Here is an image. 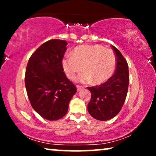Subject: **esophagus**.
<instances>
[{
	"instance_id": "1",
	"label": "esophagus",
	"mask_w": 156,
	"mask_h": 156,
	"mask_svg": "<svg viewBox=\"0 0 156 156\" xmlns=\"http://www.w3.org/2000/svg\"><path fill=\"white\" fill-rule=\"evenodd\" d=\"M76 89H77V91H79L80 90H81V89H82L83 87H82V86H79V85H76Z\"/></svg>"
}]
</instances>
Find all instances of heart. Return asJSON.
<instances>
[{
  "label": "heart",
  "mask_w": 156,
  "mask_h": 156,
  "mask_svg": "<svg viewBox=\"0 0 156 156\" xmlns=\"http://www.w3.org/2000/svg\"><path fill=\"white\" fill-rule=\"evenodd\" d=\"M68 78L72 79L82 69L84 72L75 78L78 82L94 84L107 81L116 66V57L113 50L99 44L82 45L74 49L72 55H67L62 62Z\"/></svg>",
  "instance_id": "obj_1"
}]
</instances>
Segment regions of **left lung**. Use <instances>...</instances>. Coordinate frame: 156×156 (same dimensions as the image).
<instances>
[{
  "label": "left lung",
  "instance_id": "left-lung-1",
  "mask_svg": "<svg viewBox=\"0 0 156 156\" xmlns=\"http://www.w3.org/2000/svg\"><path fill=\"white\" fill-rule=\"evenodd\" d=\"M116 57L115 72L105 83L87 87L91 94L87 106L89 114L99 121L114 118L120 112L128 92L129 73L127 62L118 49L112 45Z\"/></svg>",
  "mask_w": 156,
  "mask_h": 156
}]
</instances>
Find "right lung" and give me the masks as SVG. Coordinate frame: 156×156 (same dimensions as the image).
Here are the masks:
<instances>
[{"label": "right lung", "mask_w": 156, "mask_h": 156, "mask_svg": "<svg viewBox=\"0 0 156 156\" xmlns=\"http://www.w3.org/2000/svg\"><path fill=\"white\" fill-rule=\"evenodd\" d=\"M67 44L65 40H48L35 50L27 62L25 76L27 97L33 109L47 120L62 118L77 91L63 72L62 62Z\"/></svg>", "instance_id": "1"}]
</instances>
